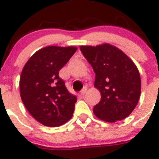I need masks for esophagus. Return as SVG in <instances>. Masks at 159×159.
Wrapping results in <instances>:
<instances>
[{
  "instance_id": "34e87169",
  "label": "esophagus",
  "mask_w": 159,
  "mask_h": 159,
  "mask_svg": "<svg viewBox=\"0 0 159 159\" xmlns=\"http://www.w3.org/2000/svg\"><path fill=\"white\" fill-rule=\"evenodd\" d=\"M87 92H88V89H87L86 88H83L82 90H81V92H80V95H84V94H86Z\"/></svg>"
}]
</instances>
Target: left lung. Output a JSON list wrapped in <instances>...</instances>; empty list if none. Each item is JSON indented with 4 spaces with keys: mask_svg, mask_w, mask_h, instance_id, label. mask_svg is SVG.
Here are the masks:
<instances>
[{
    "mask_svg": "<svg viewBox=\"0 0 159 159\" xmlns=\"http://www.w3.org/2000/svg\"><path fill=\"white\" fill-rule=\"evenodd\" d=\"M95 73L94 87L101 99L93 108L98 119L116 123L130 115L139 100L141 78L138 67L122 50L110 43L80 47Z\"/></svg>",
    "mask_w": 159,
    "mask_h": 159,
    "instance_id": "obj_1",
    "label": "left lung"
}]
</instances>
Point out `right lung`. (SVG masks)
<instances>
[{"label":"right lung","mask_w":159,"mask_h":159,"mask_svg":"<svg viewBox=\"0 0 159 159\" xmlns=\"http://www.w3.org/2000/svg\"><path fill=\"white\" fill-rule=\"evenodd\" d=\"M76 50L74 46H47L36 52L23 67L21 100L31 116L46 127H59L72 117L77 98L67 91L59 71Z\"/></svg>","instance_id":"1"}]
</instances>
